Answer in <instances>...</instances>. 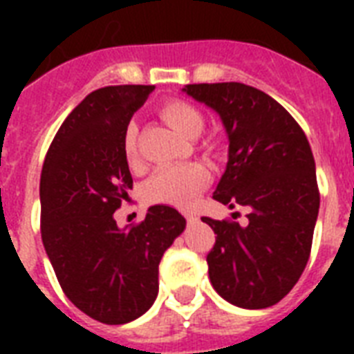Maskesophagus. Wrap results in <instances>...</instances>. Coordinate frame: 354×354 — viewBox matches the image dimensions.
<instances>
[{
	"instance_id": "1",
	"label": "esophagus",
	"mask_w": 354,
	"mask_h": 354,
	"mask_svg": "<svg viewBox=\"0 0 354 354\" xmlns=\"http://www.w3.org/2000/svg\"><path fill=\"white\" fill-rule=\"evenodd\" d=\"M183 216H185V221H187V224H194V222L198 221V218H196V215H193L191 211H187V213H183Z\"/></svg>"
}]
</instances>
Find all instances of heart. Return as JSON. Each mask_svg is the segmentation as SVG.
Returning <instances> with one entry per match:
<instances>
[{
	"mask_svg": "<svg viewBox=\"0 0 354 354\" xmlns=\"http://www.w3.org/2000/svg\"><path fill=\"white\" fill-rule=\"evenodd\" d=\"M160 115L169 127L189 139L198 138L205 127V119L198 108L180 99L163 102L160 106ZM122 150L128 161L138 158V127L133 122H130L124 130ZM209 178V171L200 163L161 167L145 185V196L152 204L185 207L204 191Z\"/></svg>",
	"mask_w": 354,
	"mask_h": 354,
	"instance_id": "1",
	"label": "heart"
}]
</instances>
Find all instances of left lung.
<instances>
[{"label": "left lung", "mask_w": 354, "mask_h": 354, "mask_svg": "<svg viewBox=\"0 0 354 354\" xmlns=\"http://www.w3.org/2000/svg\"><path fill=\"white\" fill-rule=\"evenodd\" d=\"M183 91L213 108L226 128L230 154L213 198L250 209L246 226L202 216L216 235L207 253L211 285L236 307H272L301 277L313 248L319 191L307 136L252 86L187 84Z\"/></svg>", "instance_id": "obj_1"}]
</instances>
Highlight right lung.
Instances as JSON below:
<instances>
[{"label": "right lung", "instance_id": "add662e5", "mask_svg": "<svg viewBox=\"0 0 354 354\" xmlns=\"http://www.w3.org/2000/svg\"><path fill=\"white\" fill-rule=\"evenodd\" d=\"M152 90L91 91L58 128L41 167L47 257L69 301L106 325L128 324L152 307L161 257L185 230V218L169 205H152L145 221L124 230L113 221L133 183L122 136Z\"/></svg>", "mask_w": 354, "mask_h": 354}]
</instances>
